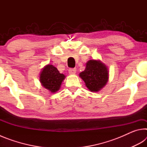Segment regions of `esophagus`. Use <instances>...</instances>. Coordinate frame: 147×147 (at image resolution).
<instances>
[{"label": "esophagus", "instance_id": "34e87169", "mask_svg": "<svg viewBox=\"0 0 147 147\" xmlns=\"http://www.w3.org/2000/svg\"><path fill=\"white\" fill-rule=\"evenodd\" d=\"M76 72V69L75 68H71L69 69V73L70 74H74Z\"/></svg>", "mask_w": 147, "mask_h": 147}]
</instances>
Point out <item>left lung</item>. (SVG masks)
<instances>
[{"label":"left lung","mask_w":147,"mask_h":147,"mask_svg":"<svg viewBox=\"0 0 147 147\" xmlns=\"http://www.w3.org/2000/svg\"><path fill=\"white\" fill-rule=\"evenodd\" d=\"M79 76L89 91L97 92L108 82L109 71L106 65L100 60L90 59L87 62L85 70Z\"/></svg>","instance_id":"8db88e82"}]
</instances>
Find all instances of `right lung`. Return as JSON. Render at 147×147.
Returning <instances> with one entry per match:
<instances>
[{
  "instance_id": "obj_1",
  "label": "right lung",
  "mask_w": 147,
  "mask_h": 147,
  "mask_svg": "<svg viewBox=\"0 0 147 147\" xmlns=\"http://www.w3.org/2000/svg\"><path fill=\"white\" fill-rule=\"evenodd\" d=\"M65 78V76L59 73L56 67L53 65L49 64L42 69L39 81L45 88L51 93H55L60 88Z\"/></svg>"
}]
</instances>
